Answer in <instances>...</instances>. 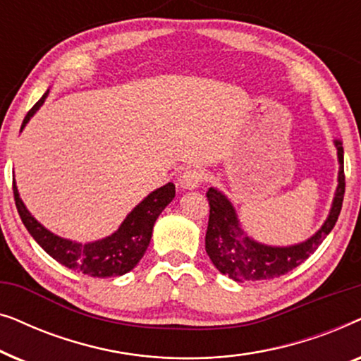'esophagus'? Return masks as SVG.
<instances>
[{"label":"esophagus","mask_w":361,"mask_h":361,"mask_svg":"<svg viewBox=\"0 0 361 361\" xmlns=\"http://www.w3.org/2000/svg\"><path fill=\"white\" fill-rule=\"evenodd\" d=\"M202 180H204V171L200 169H187L177 179L182 189H195L202 184Z\"/></svg>","instance_id":"1"}]
</instances>
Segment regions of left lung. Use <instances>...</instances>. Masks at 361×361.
Returning <instances> with one entry per match:
<instances>
[{
  "mask_svg": "<svg viewBox=\"0 0 361 361\" xmlns=\"http://www.w3.org/2000/svg\"><path fill=\"white\" fill-rule=\"evenodd\" d=\"M338 152V187L330 210L329 219L325 220L317 233L312 238L300 245L288 246V248H273V246L259 245L248 238L240 228L233 207L225 195L210 187L207 190V199L210 205L209 226L205 233V251L210 256L212 263L220 273L228 274L235 281H263L279 278L300 263H304L320 243L325 240L337 224L345 194V172H343V147L335 141Z\"/></svg>",
  "mask_w": 361,
  "mask_h": 361,
  "instance_id": "8db88e82",
  "label": "left lung"
}]
</instances>
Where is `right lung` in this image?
<instances>
[{
  "label": "right lung",
  "mask_w": 361,
  "mask_h": 361,
  "mask_svg": "<svg viewBox=\"0 0 361 361\" xmlns=\"http://www.w3.org/2000/svg\"><path fill=\"white\" fill-rule=\"evenodd\" d=\"M47 93L49 92L44 93L41 100L27 111L21 130L26 126L29 118L46 100ZM13 192L18 214L21 216L24 226L47 255H51L59 263L68 269L77 271V273H83L92 276V278H111V276H121L128 273L140 263L142 255L146 253L147 246H149L154 221L161 212L174 199L176 185L169 182V184L159 187V189L147 195L140 205L135 207V210L126 216L115 233L88 245L63 240L44 228L24 207L23 200L19 199L18 187L14 182Z\"/></svg>",
  "instance_id": "add662e5"
}]
</instances>
